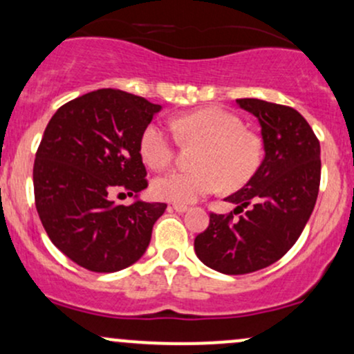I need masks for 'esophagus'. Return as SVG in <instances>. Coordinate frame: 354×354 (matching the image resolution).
<instances>
[{
	"label": "esophagus",
	"mask_w": 354,
	"mask_h": 354,
	"mask_svg": "<svg viewBox=\"0 0 354 354\" xmlns=\"http://www.w3.org/2000/svg\"><path fill=\"white\" fill-rule=\"evenodd\" d=\"M170 209H174V211H176V212H185L189 207L185 206V204H172V206H170Z\"/></svg>",
	"instance_id": "34e87169"
}]
</instances>
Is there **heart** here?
<instances>
[{
    "label": "heart",
    "instance_id": "heart-1",
    "mask_svg": "<svg viewBox=\"0 0 354 354\" xmlns=\"http://www.w3.org/2000/svg\"><path fill=\"white\" fill-rule=\"evenodd\" d=\"M174 128L182 140L204 145L196 160L197 170H172L158 176L151 191L170 203H194L219 187L234 191L254 176L263 145L243 120L221 108H204L177 118ZM140 153L151 169H165L174 160V142L160 124H148L140 138Z\"/></svg>",
    "mask_w": 354,
    "mask_h": 354
}]
</instances>
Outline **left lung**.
Listing matches in <instances>:
<instances>
[{
	"instance_id": "left-lung-1",
	"label": "left lung",
	"mask_w": 354,
	"mask_h": 354,
	"mask_svg": "<svg viewBox=\"0 0 354 354\" xmlns=\"http://www.w3.org/2000/svg\"><path fill=\"white\" fill-rule=\"evenodd\" d=\"M261 127L265 157L245 187L226 197L233 214H211L194 239L197 258L216 272L243 275L275 263L295 245L315 206L321 145L294 108L261 100H236Z\"/></svg>"
}]
</instances>
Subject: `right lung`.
Returning a JSON list of instances; mask_svg holds the SVG:
<instances>
[{
	"instance_id": "right-lung-1",
	"label": "right lung",
	"mask_w": 354,
	"mask_h": 354,
	"mask_svg": "<svg viewBox=\"0 0 354 354\" xmlns=\"http://www.w3.org/2000/svg\"><path fill=\"white\" fill-rule=\"evenodd\" d=\"M160 104L120 89H97L60 106L33 165L35 206L48 238L82 268L111 273L138 261L167 204L145 203L140 138ZM124 188L130 207L108 193Z\"/></svg>"
}]
</instances>
